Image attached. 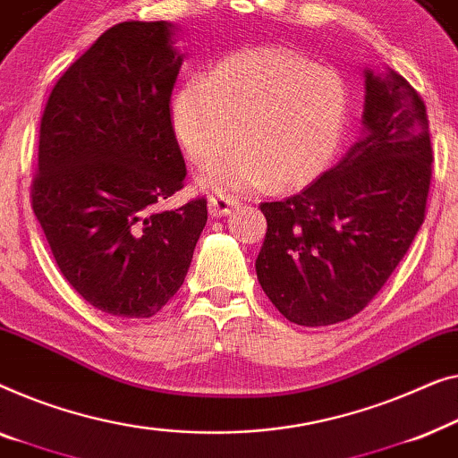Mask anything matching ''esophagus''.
Masks as SVG:
<instances>
[{"label":"esophagus","mask_w":458,"mask_h":458,"mask_svg":"<svg viewBox=\"0 0 458 458\" xmlns=\"http://www.w3.org/2000/svg\"><path fill=\"white\" fill-rule=\"evenodd\" d=\"M209 214L214 217H222L228 216L230 211H234L238 208V201L234 197H226V195H211L209 197Z\"/></svg>","instance_id":"obj_1"}]
</instances>
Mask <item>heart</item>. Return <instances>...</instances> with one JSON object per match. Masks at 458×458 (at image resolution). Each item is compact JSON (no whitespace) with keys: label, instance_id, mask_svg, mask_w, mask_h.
<instances>
[{"label":"heart","instance_id":"b5f03b06","mask_svg":"<svg viewBox=\"0 0 458 458\" xmlns=\"http://www.w3.org/2000/svg\"><path fill=\"white\" fill-rule=\"evenodd\" d=\"M351 95L336 70L286 47H249L224 55L178 89L172 126L192 164L209 170L203 186L220 192L299 191L336 157ZM242 134H237V128Z\"/></svg>","mask_w":458,"mask_h":458}]
</instances>
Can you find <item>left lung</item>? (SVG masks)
<instances>
[{
	"label": "left lung",
	"mask_w": 458,
	"mask_h": 458,
	"mask_svg": "<svg viewBox=\"0 0 458 458\" xmlns=\"http://www.w3.org/2000/svg\"><path fill=\"white\" fill-rule=\"evenodd\" d=\"M363 126L343 162L299 195L259 205L267 232L257 280L293 324L363 311L425 220L434 153L421 95L392 70H367Z\"/></svg>",
	"instance_id": "8db88e82"
}]
</instances>
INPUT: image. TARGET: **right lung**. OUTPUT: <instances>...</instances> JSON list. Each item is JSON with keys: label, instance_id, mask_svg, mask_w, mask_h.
I'll return each mask as SVG.
<instances>
[{"label": "right lung", "instance_id": "1", "mask_svg": "<svg viewBox=\"0 0 458 458\" xmlns=\"http://www.w3.org/2000/svg\"><path fill=\"white\" fill-rule=\"evenodd\" d=\"M172 24L107 29L60 76L38 131L30 203L68 284L115 318H151L191 267L208 199L157 209L184 186L170 98Z\"/></svg>", "mask_w": 458, "mask_h": 458}]
</instances>
